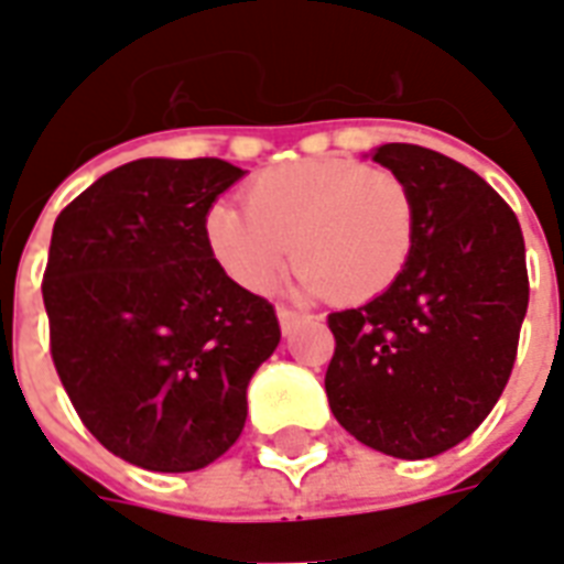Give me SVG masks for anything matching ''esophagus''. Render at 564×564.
Masks as SVG:
<instances>
[{"label": "esophagus", "mask_w": 564, "mask_h": 564, "mask_svg": "<svg viewBox=\"0 0 564 564\" xmlns=\"http://www.w3.org/2000/svg\"><path fill=\"white\" fill-rule=\"evenodd\" d=\"M278 319H281V329L290 335V332L305 319V314H299V311H293V307H278Z\"/></svg>", "instance_id": "obj_1"}]
</instances>
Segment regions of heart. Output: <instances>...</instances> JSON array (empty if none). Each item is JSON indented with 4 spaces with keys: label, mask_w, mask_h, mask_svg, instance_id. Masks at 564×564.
I'll use <instances>...</instances> for the list:
<instances>
[{
    "label": "heart",
    "mask_w": 564,
    "mask_h": 564,
    "mask_svg": "<svg viewBox=\"0 0 564 564\" xmlns=\"http://www.w3.org/2000/svg\"><path fill=\"white\" fill-rule=\"evenodd\" d=\"M202 238L223 274L250 293H265L295 250L299 293L356 305L402 278L414 253V193L395 172L359 160L286 162L245 186V208L214 205Z\"/></svg>",
    "instance_id": "obj_1"
}]
</instances>
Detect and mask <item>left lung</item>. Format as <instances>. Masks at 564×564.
Returning a JSON list of instances; mask_svg holds the SVG:
<instances>
[{
	"mask_svg": "<svg viewBox=\"0 0 564 564\" xmlns=\"http://www.w3.org/2000/svg\"><path fill=\"white\" fill-rule=\"evenodd\" d=\"M375 162L414 193V253L387 293L329 314L326 395L366 447L429 459L471 435L508 387L529 307L525 241L468 165L416 144H383Z\"/></svg>",
	"mask_w": 564,
	"mask_h": 564,
	"instance_id": "1",
	"label": "left lung"
}]
</instances>
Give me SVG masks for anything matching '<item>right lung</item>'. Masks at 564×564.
<instances>
[{
  "instance_id": "obj_1",
  "label": "right lung",
  "mask_w": 564,
  "mask_h": 564,
  "mask_svg": "<svg viewBox=\"0 0 564 564\" xmlns=\"http://www.w3.org/2000/svg\"><path fill=\"white\" fill-rule=\"evenodd\" d=\"M226 160H135L59 210L42 295L80 423L148 471L232 447L247 383L281 341L274 305L208 257L202 220L241 177Z\"/></svg>"
}]
</instances>
